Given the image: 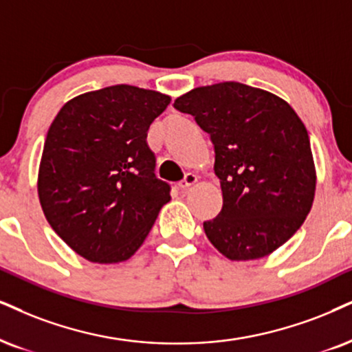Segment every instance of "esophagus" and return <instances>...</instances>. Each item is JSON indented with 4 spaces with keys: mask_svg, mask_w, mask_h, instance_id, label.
<instances>
[{
    "mask_svg": "<svg viewBox=\"0 0 352 352\" xmlns=\"http://www.w3.org/2000/svg\"><path fill=\"white\" fill-rule=\"evenodd\" d=\"M197 184V176L196 175H186V177L179 183L181 190H189L190 188Z\"/></svg>",
    "mask_w": 352,
    "mask_h": 352,
    "instance_id": "esophagus-1",
    "label": "esophagus"
}]
</instances>
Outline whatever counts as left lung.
Segmentation results:
<instances>
[{
	"instance_id": "obj_1",
	"label": "left lung",
	"mask_w": 352,
	"mask_h": 352,
	"mask_svg": "<svg viewBox=\"0 0 352 352\" xmlns=\"http://www.w3.org/2000/svg\"><path fill=\"white\" fill-rule=\"evenodd\" d=\"M175 107L194 116L214 143L223 206L204 222L209 241L232 261L271 254L302 227L315 197L300 117L282 98L236 81L190 89Z\"/></svg>"
}]
</instances>
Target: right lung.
I'll use <instances>...</instances> for the list:
<instances>
[{
	"mask_svg": "<svg viewBox=\"0 0 352 352\" xmlns=\"http://www.w3.org/2000/svg\"><path fill=\"white\" fill-rule=\"evenodd\" d=\"M169 102L153 89L107 86L70 99L52 122L38 201L56 235L88 261H127L171 199L146 143L150 124Z\"/></svg>",
	"mask_w": 352,
	"mask_h": 352,
	"instance_id": "1",
	"label": "right lung"
}]
</instances>
